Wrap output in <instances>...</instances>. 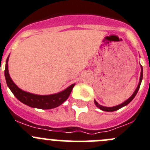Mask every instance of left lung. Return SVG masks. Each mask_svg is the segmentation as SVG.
I'll return each instance as SVG.
<instances>
[{"label":"left lung","instance_id":"8db88e82","mask_svg":"<svg viewBox=\"0 0 150 150\" xmlns=\"http://www.w3.org/2000/svg\"><path fill=\"white\" fill-rule=\"evenodd\" d=\"M141 77H140V81H139V83H138V87L136 88V89H135V91L134 92V93L132 94V96H131V97L129 98L128 99V100H127L126 101H124V103H122L120 105H117V106H115V107H103V106H101V105L99 104L98 103L97 101H96V100H95V103H96V105L98 107L100 110H103V111H106V112H113V111H116V110H119V109L122 108L123 107H124V106H126V105H127L128 103H129L130 102L132 101V99L134 98L135 97V96H136V94L138 93V89H139L140 88V86H141V81H142V79H143V67L142 66H141Z\"/></svg>","mask_w":150,"mask_h":150}]
</instances>
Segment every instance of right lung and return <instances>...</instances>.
Here are the masks:
<instances>
[{"instance_id": "add662e5", "label": "right lung", "mask_w": 150, "mask_h": 150, "mask_svg": "<svg viewBox=\"0 0 150 150\" xmlns=\"http://www.w3.org/2000/svg\"><path fill=\"white\" fill-rule=\"evenodd\" d=\"M8 60H9V57L6 61V67L4 70L6 84L12 91L14 96L21 102L29 107L42 109V110H50V109L55 108L62 104L68 98L72 92V88L75 86V83H74L59 93L50 95V96H38V95L32 94L29 92H25L21 89L20 88H18L11 79L9 71H8Z\"/></svg>"}]
</instances>
